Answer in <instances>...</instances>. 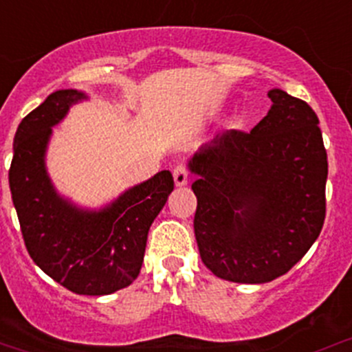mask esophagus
<instances>
[{
  "instance_id": "esophagus-1",
  "label": "esophagus",
  "mask_w": 352,
  "mask_h": 352,
  "mask_svg": "<svg viewBox=\"0 0 352 352\" xmlns=\"http://www.w3.org/2000/svg\"><path fill=\"white\" fill-rule=\"evenodd\" d=\"M173 180H175V186H186L189 182V170L184 165H177L173 168Z\"/></svg>"
}]
</instances>
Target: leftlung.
<instances>
[{"label": "left lung", "instance_id": "8db88e82", "mask_svg": "<svg viewBox=\"0 0 352 352\" xmlns=\"http://www.w3.org/2000/svg\"><path fill=\"white\" fill-rule=\"evenodd\" d=\"M272 107L250 131H228L189 162L199 179V254L218 278L245 285L286 274L318 239L325 219V151L307 102L274 88Z\"/></svg>", "mask_w": 352, "mask_h": 352}]
</instances>
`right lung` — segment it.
<instances>
[{
  "instance_id": "add662e5",
  "label": "right lung",
  "mask_w": 352,
  "mask_h": 352,
  "mask_svg": "<svg viewBox=\"0 0 352 352\" xmlns=\"http://www.w3.org/2000/svg\"><path fill=\"white\" fill-rule=\"evenodd\" d=\"M87 95L58 90L20 122L8 180L32 261L76 294L102 296L129 286L143 264L148 232L173 190L162 170L100 211H85L59 196L45 170L52 126Z\"/></svg>"
}]
</instances>
